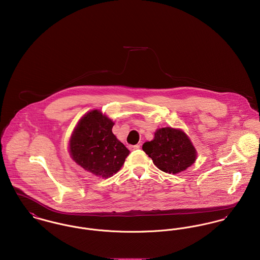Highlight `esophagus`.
Returning a JSON list of instances; mask_svg holds the SVG:
<instances>
[{
  "label": "esophagus",
  "instance_id": "1",
  "mask_svg": "<svg viewBox=\"0 0 260 260\" xmlns=\"http://www.w3.org/2000/svg\"><path fill=\"white\" fill-rule=\"evenodd\" d=\"M141 147V145L140 144H135V145H129V149L131 150H137V149H139Z\"/></svg>",
  "mask_w": 260,
  "mask_h": 260
}]
</instances>
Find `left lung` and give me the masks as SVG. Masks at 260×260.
<instances>
[{
	"mask_svg": "<svg viewBox=\"0 0 260 260\" xmlns=\"http://www.w3.org/2000/svg\"><path fill=\"white\" fill-rule=\"evenodd\" d=\"M143 149L158 170L173 174L191 167L198 156L188 136L179 128L169 126L156 129L153 140L145 142Z\"/></svg>",
	"mask_w": 260,
	"mask_h": 260,
	"instance_id": "1",
	"label": "left lung"
}]
</instances>
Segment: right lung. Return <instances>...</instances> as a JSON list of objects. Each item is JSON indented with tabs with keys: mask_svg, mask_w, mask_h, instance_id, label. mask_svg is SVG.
Returning <instances> with one entry per match:
<instances>
[{
	"mask_svg": "<svg viewBox=\"0 0 260 260\" xmlns=\"http://www.w3.org/2000/svg\"><path fill=\"white\" fill-rule=\"evenodd\" d=\"M114 124L101 111L92 110L79 120L70 139L69 150L73 160L103 178L116 174L129 154L113 134Z\"/></svg>",
	"mask_w": 260,
	"mask_h": 260,
	"instance_id": "obj_1",
	"label": "right lung"
}]
</instances>
